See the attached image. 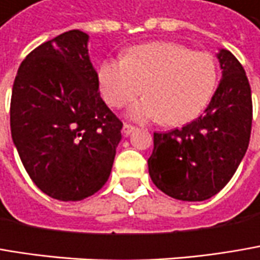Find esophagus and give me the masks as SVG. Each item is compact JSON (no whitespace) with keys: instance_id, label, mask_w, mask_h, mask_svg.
Returning a JSON list of instances; mask_svg holds the SVG:
<instances>
[{"instance_id":"obj_1","label":"esophagus","mask_w":260,"mask_h":260,"mask_svg":"<svg viewBox=\"0 0 260 260\" xmlns=\"http://www.w3.org/2000/svg\"><path fill=\"white\" fill-rule=\"evenodd\" d=\"M135 130H136V127H133V125H130V124H124V125H122V133H124L125 136L132 135Z\"/></svg>"}]
</instances>
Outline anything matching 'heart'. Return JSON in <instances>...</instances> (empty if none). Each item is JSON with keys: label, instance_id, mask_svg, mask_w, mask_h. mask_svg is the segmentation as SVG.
Wrapping results in <instances>:
<instances>
[{"label": "heart", "instance_id": "obj_1", "mask_svg": "<svg viewBox=\"0 0 260 260\" xmlns=\"http://www.w3.org/2000/svg\"><path fill=\"white\" fill-rule=\"evenodd\" d=\"M105 101L121 108L142 93L128 109L136 121L159 120L182 125L197 118L217 85V63L210 53L169 41L128 48L124 59H108L98 72Z\"/></svg>", "mask_w": 260, "mask_h": 260}]
</instances>
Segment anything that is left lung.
Instances as JSON below:
<instances>
[{"label": "left lung", "instance_id": "left-lung-1", "mask_svg": "<svg viewBox=\"0 0 260 260\" xmlns=\"http://www.w3.org/2000/svg\"><path fill=\"white\" fill-rule=\"evenodd\" d=\"M222 80L204 114L166 133H154L148 159L158 189L182 201H204L234 176L249 148L251 90L241 63L231 51L216 53Z\"/></svg>", "mask_w": 260, "mask_h": 260}]
</instances>
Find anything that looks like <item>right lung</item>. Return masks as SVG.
<instances>
[{"label": "right lung", "instance_id": "obj_1", "mask_svg": "<svg viewBox=\"0 0 260 260\" xmlns=\"http://www.w3.org/2000/svg\"><path fill=\"white\" fill-rule=\"evenodd\" d=\"M88 38L74 29L37 47L13 84V143L32 182L60 201L102 188L121 140L122 122L101 98Z\"/></svg>", "mask_w": 260, "mask_h": 260}]
</instances>
